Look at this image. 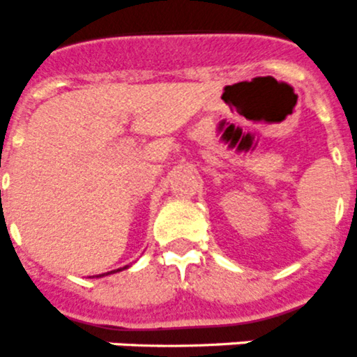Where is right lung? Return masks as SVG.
<instances>
[{
  "instance_id": "right-lung-1",
  "label": "right lung",
  "mask_w": 357,
  "mask_h": 357,
  "mask_svg": "<svg viewBox=\"0 0 357 357\" xmlns=\"http://www.w3.org/2000/svg\"><path fill=\"white\" fill-rule=\"evenodd\" d=\"M130 266V264H127V266H123V268H118V270H112V272H107V273H100V275H93V277H105V275H110V273H118V272H121V270H127V268Z\"/></svg>"
}]
</instances>
